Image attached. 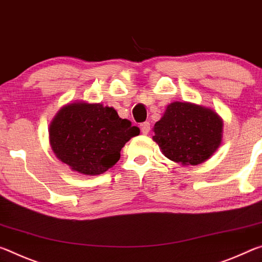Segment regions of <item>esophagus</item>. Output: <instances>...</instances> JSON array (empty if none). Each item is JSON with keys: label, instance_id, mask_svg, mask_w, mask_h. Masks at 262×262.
Returning <instances> with one entry per match:
<instances>
[{"label": "esophagus", "instance_id": "34e87169", "mask_svg": "<svg viewBox=\"0 0 262 262\" xmlns=\"http://www.w3.org/2000/svg\"><path fill=\"white\" fill-rule=\"evenodd\" d=\"M140 126H141V132H143L144 135H147L149 130H151V124H149V122H144Z\"/></svg>", "mask_w": 262, "mask_h": 262}]
</instances>
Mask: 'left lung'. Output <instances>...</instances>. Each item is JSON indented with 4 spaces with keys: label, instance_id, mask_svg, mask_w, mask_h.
I'll return each instance as SVG.
<instances>
[{
    "label": "left lung",
    "instance_id": "8db88e82",
    "mask_svg": "<svg viewBox=\"0 0 262 262\" xmlns=\"http://www.w3.org/2000/svg\"><path fill=\"white\" fill-rule=\"evenodd\" d=\"M153 140L165 157L182 165H199L221 145L223 122L211 109L174 102L153 127Z\"/></svg>",
    "mask_w": 262,
    "mask_h": 262
}]
</instances>
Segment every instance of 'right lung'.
Listing matches in <instances>:
<instances>
[{
  "label": "right lung",
  "mask_w": 262,
  "mask_h": 262,
  "mask_svg": "<svg viewBox=\"0 0 262 262\" xmlns=\"http://www.w3.org/2000/svg\"><path fill=\"white\" fill-rule=\"evenodd\" d=\"M139 128L100 103H71L50 125L53 152L63 164L84 175L102 174L121 158V149Z\"/></svg>",
  "instance_id": "obj_1"
}]
</instances>
